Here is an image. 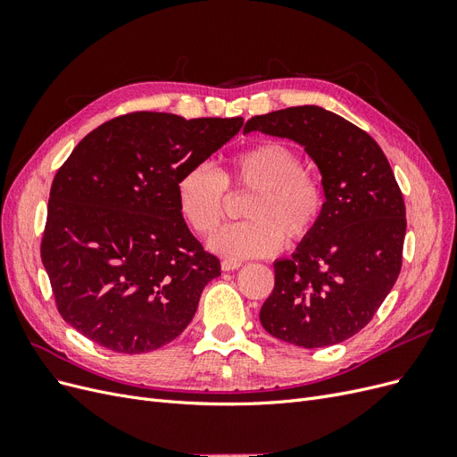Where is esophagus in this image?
<instances>
[{"label": "esophagus", "instance_id": "34e87169", "mask_svg": "<svg viewBox=\"0 0 457 457\" xmlns=\"http://www.w3.org/2000/svg\"><path fill=\"white\" fill-rule=\"evenodd\" d=\"M242 267L240 261H232V259H223L220 261V269L223 270H237Z\"/></svg>", "mask_w": 457, "mask_h": 457}]
</instances>
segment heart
I'll list each match as a JSON object with an SVG mask.
<instances>
[{
    "mask_svg": "<svg viewBox=\"0 0 457 457\" xmlns=\"http://www.w3.org/2000/svg\"><path fill=\"white\" fill-rule=\"evenodd\" d=\"M227 185L255 190L244 207L250 220L220 228L210 240L215 253L232 261L276 253L284 234L292 242L307 238L324 210L322 187L297 152L284 143H262L234 156L223 173L200 162L179 175V213L200 237H210L223 220Z\"/></svg>",
    "mask_w": 457,
    "mask_h": 457,
    "instance_id": "b5f03b06",
    "label": "heart"
}]
</instances>
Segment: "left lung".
I'll return each mask as SVG.
<instances>
[{"label": "left lung", "mask_w": 457, "mask_h": 457, "mask_svg": "<svg viewBox=\"0 0 457 457\" xmlns=\"http://www.w3.org/2000/svg\"><path fill=\"white\" fill-rule=\"evenodd\" d=\"M305 148L322 175L324 210L292 257L274 261V289L259 320L303 349L358 334L393 289L406 237V207L383 150L354 123L305 104L245 121Z\"/></svg>", "instance_id": "obj_1"}]
</instances>
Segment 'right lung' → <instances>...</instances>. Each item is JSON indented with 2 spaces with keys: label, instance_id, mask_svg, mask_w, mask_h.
<instances>
[{
  "label": "right lung",
  "instance_id": "obj_1",
  "mask_svg": "<svg viewBox=\"0 0 457 457\" xmlns=\"http://www.w3.org/2000/svg\"><path fill=\"white\" fill-rule=\"evenodd\" d=\"M242 123L135 112L72 150L51 185L41 261L61 316L79 334L123 354L183 334L220 265L179 213L175 183Z\"/></svg>",
  "mask_w": 457,
  "mask_h": 457
}]
</instances>
